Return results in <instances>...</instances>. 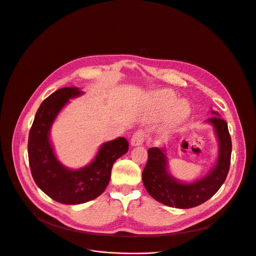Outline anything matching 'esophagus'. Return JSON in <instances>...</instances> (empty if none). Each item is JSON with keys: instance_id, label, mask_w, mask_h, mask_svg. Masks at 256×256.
<instances>
[{"instance_id": "obj_1", "label": "esophagus", "mask_w": 256, "mask_h": 256, "mask_svg": "<svg viewBox=\"0 0 256 256\" xmlns=\"http://www.w3.org/2000/svg\"><path fill=\"white\" fill-rule=\"evenodd\" d=\"M144 131L142 129H138V131H135L134 134L131 138V144L132 146H140L144 142Z\"/></svg>"}]
</instances>
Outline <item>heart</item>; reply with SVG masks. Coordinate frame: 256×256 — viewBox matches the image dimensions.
I'll return each instance as SVG.
<instances>
[{
    "label": "heart",
    "mask_w": 256,
    "mask_h": 256,
    "mask_svg": "<svg viewBox=\"0 0 256 256\" xmlns=\"http://www.w3.org/2000/svg\"><path fill=\"white\" fill-rule=\"evenodd\" d=\"M155 100L158 108L163 112H168L172 108V105H174L172 110V114L176 118L184 116L185 114L187 112L186 103L183 101H180L176 104H174L176 98L170 91H161L157 93L155 96Z\"/></svg>",
    "instance_id": "obj_1"
}]
</instances>
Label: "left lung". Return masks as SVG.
Listing matches in <instances>:
<instances>
[{
	"label": "left lung",
	"instance_id": "8db88e82",
	"mask_svg": "<svg viewBox=\"0 0 256 256\" xmlns=\"http://www.w3.org/2000/svg\"><path fill=\"white\" fill-rule=\"evenodd\" d=\"M211 112L215 116L208 121L214 126L217 134L219 156L215 168L204 178L191 184L178 182L168 170L166 157L162 150L159 148L148 150V156L142 172V182L148 194L157 202L178 208H194L211 198L224 183L230 165L232 138L225 120L220 118L217 112Z\"/></svg>",
	"mask_w": 256,
	"mask_h": 256
}]
</instances>
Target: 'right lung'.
Masks as SVG:
<instances>
[{"instance_id":"right-lung-1","label":"right lung","mask_w":256,"mask_h":256,"mask_svg":"<svg viewBox=\"0 0 256 256\" xmlns=\"http://www.w3.org/2000/svg\"><path fill=\"white\" fill-rule=\"evenodd\" d=\"M80 94L78 88H62L52 93L41 103L28 133V163L35 183L50 198L65 204L98 198L110 183L114 161L129 148L124 138L105 142L93 162L78 170H68L58 161L48 136L52 124L69 99Z\"/></svg>"}]
</instances>
